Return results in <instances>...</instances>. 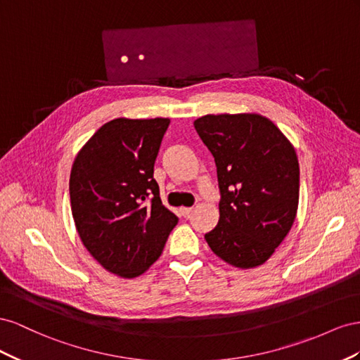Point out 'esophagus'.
Instances as JSON below:
<instances>
[{
	"label": "esophagus",
	"mask_w": 360,
	"mask_h": 360,
	"mask_svg": "<svg viewBox=\"0 0 360 360\" xmlns=\"http://www.w3.org/2000/svg\"><path fill=\"white\" fill-rule=\"evenodd\" d=\"M191 207H182V208H179V212H181V215H184V217H187V215L191 212Z\"/></svg>",
	"instance_id": "34e87169"
}]
</instances>
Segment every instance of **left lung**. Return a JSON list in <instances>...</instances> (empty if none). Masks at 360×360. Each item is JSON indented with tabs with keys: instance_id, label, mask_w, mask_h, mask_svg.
<instances>
[{
	"instance_id": "left-lung-1",
	"label": "left lung",
	"mask_w": 360,
	"mask_h": 360,
	"mask_svg": "<svg viewBox=\"0 0 360 360\" xmlns=\"http://www.w3.org/2000/svg\"><path fill=\"white\" fill-rule=\"evenodd\" d=\"M212 153L220 188V220L205 233L211 250L238 269H253L274 253L299 207L295 150L261 115H207L194 120Z\"/></svg>"
}]
</instances>
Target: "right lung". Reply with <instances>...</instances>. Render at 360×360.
I'll list each match as a JSON object with an SVG mask.
<instances>
[{"mask_svg":"<svg viewBox=\"0 0 360 360\" xmlns=\"http://www.w3.org/2000/svg\"><path fill=\"white\" fill-rule=\"evenodd\" d=\"M169 123L164 117L110 120L72 166L70 208L79 238L105 270L127 279L160 258L178 223L153 179Z\"/></svg>","mask_w":360,"mask_h":360,"instance_id":"right-lung-1","label":"right lung"}]
</instances>
